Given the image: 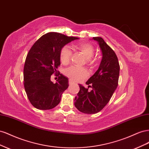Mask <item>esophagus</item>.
Returning a JSON list of instances; mask_svg holds the SVG:
<instances>
[{
    "label": "esophagus",
    "mask_w": 149,
    "mask_h": 149,
    "mask_svg": "<svg viewBox=\"0 0 149 149\" xmlns=\"http://www.w3.org/2000/svg\"><path fill=\"white\" fill-rule=\"evenodd\" d=\"M74 84V83L71 80H69V84L70 85H71V84Z\"/></svg>",
    "instance_id": "34e87169"
}]
</instances>
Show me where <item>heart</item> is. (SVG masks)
Here are the masks:
<instances>
[{
    "label": "heart",
    "instance_id": "1",
    "mask_svg": "<svg viewBox=\"0 0 149 149\" xmlns=\"http://www.w3.org/2000/svg\"><path fill=\"white\" fill-rule=\"evenodd\" d=\"M76 49L86 58V63L90 67H94L97 65V61L93 58L94 54V47L89 43H81L76 46ZM72 53L70 48L65 47L61 49L60 58L61 63L68 65L71 60ZM65 74L73 81H79L88 76V71L85 68H79L74 66L68 68L65 71Z\"/></svg>",
    "mask_w": 149,
    "mask_h": 149
}]
</instances>
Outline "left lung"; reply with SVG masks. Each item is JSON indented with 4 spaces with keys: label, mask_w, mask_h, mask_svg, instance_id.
Segmentation results:
<instances>
[{
    "label": "left lung",
    "mask_w": 149,
    "mask_h": 149,
    "mask_svg": "<svg viewBox=\"0 0 149 149\" xmlns=\"http://www.w3.org/2000/svg\"><path fill=\"white\" fill-rule=\"evenodd\" d=\"M102 51L101 64L95 73L90 78L86 88L79 84V91L74 98V106L84 114H96L109 102L118 87L120 66L115 52L101 37H93ZM89 87H91L89 91Z\"/></svg>",
    "instance_id": "1"
}]
</instances>
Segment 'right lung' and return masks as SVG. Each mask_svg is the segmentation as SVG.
<instances>
[{
    "mask_svg": "<svg viewBox=\"0 0 149 149\" xmlns=\"http://www.w3.org/2000/svg\"><path fill=\"white\" fill-rule=\"evenodd\" d=\"M76 39L79 38L49 32L42 36L29 50L24 65V84L30 103L37 109H51L60 103L62 93L68 88V79L60 73L56 83H53L51 76L57 75L62 48Z\"/></svg>",
    "mask_w": 149,
    "mask_h": 149,
    "instance_id": "add662e5",
    "label": "right lung"
}]
</instances>
